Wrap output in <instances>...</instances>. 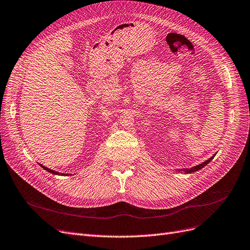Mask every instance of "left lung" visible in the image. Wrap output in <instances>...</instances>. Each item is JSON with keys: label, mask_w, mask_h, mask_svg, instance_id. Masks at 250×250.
I'll use <instances>...</instances> for the list:
<instances>
[{"label": "left lung", "mask_w": 250, "mask_h": 250, "mask_svg": "<svg viewBox=\"0 0 250 250\" xmlns=\"http://www.w3.org/2000/svg\"><path fill=\"white\" fill-rule=\"evenodd\" d=\"M213 158H214V155L211 156V158H210L209 160L205 161L204 163H202V164H200V165H198V166H195V167H192V168H190V169H186V170H183V171L187 172V173H192V172H196V171H198V170H201L202 168H204L208 163H210L211 160L213 159Z\"/></svg>", "instance_id": "obj_1"}]
</instances>
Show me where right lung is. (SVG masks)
Here are the masks:
<instances>
[{
	"instance_id": "right-lung-1",
	"label": "right lung",
	"mask_w": 250,
	"mask_h": 250,
	"mask_svg": "<svg viewBox=\"0 0 250 250\" xmlns=\"http://www.w3.org/2000/svg\"><path fill=\"white\" fill-rule=\"evenodd\" d=\"M41 167L44 169V170H46L47 172H50V173H52V174H55V175H62V174H60L59 172H57V171H53V170H51V169H48V168H46V167H44V166H42V165H40Z\"/></svg>"
}]
</instances>
